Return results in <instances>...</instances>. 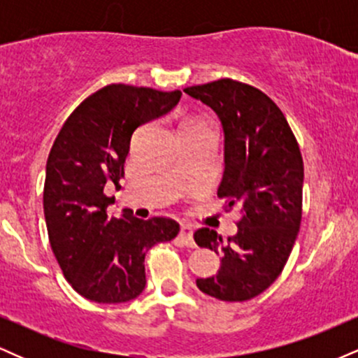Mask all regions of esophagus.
I'll list each match as a JSON object with an SVG mask.
<instances>
[{"instance_id": "esophagus-1", "label": "esophagus", "mask_w": 358, "mask_h": 358, "mask_svg": "<svg viewBox=\"0 0 358 358\" xmlns=\"http://www.w3.org/2000/svg\"><path fill=\"white\" fill-rule=\"evenodd\" d=\"M178 239L182 241V244L188 245V248H195V241H193V231L190 227H187V225H182V229H180V234H178Z\"/></svg>"}]
</instances>
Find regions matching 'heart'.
Masks as SVG:
<instances>
[{
    "mask_svg": "<svg viewBox=\"0 0 358 358\" xmlns=\"http://www.w3.org/2000/svg\"><path fill=\"white\" fill-rule=\"evenodd\" d=\"M193 126H205L203 122H199V121H185L182 126H180V129H182V127H193Z\"/></svg>",
    "mask_w": 358,
    "mask_h": 358,
    "instance_id": "b5f03b06",
    "label": "heart"
}]
</instances>
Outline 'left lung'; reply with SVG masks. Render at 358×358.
Listing matches in <instances>:
<instances>
[{
    "label": "left lung",
    "instance_id": "8db88e82",
    "mask_svg": "<svg viewBox=\"0 0 358 358\" xmlns=\"http://www.w3.org/2000/svg\"><path fill=\"white\" fill-rule=\"evenodd\" d=\"M215 110L224 127L225 170L219 199L241 208L237 234L222 241L203 227L193 234L200 248L220 254L215 276L196 279L202 293L222 301H248L276 281L301 224V151L285 114L249 84L220 79L185 89Z\"/></svg>",
    "mask_w": 358,
    "mask_h": 358
}]
</instances>
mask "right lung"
I'll return each mask as SVG.
<instances>
[{"label": "right lung", "instance_id": "obj_1", "mask_svg": "<svg viewBox=\"0 0 358 358\" xmlns=\"http://www.w3.org/2000/svg\"><path fill=\"white\" fill-rule=\"evenodd\" d=\"M180 97V90L106 85L77 106L53 141L43 187L48 241L65 279L90 301L139 296L146 252L180 231L166 217H109L114 196L104 193L110 185L121 188L136 127L170 113Z\"/></svg>", "mask_w": 358, "mask_h": 358}]
</instances>
